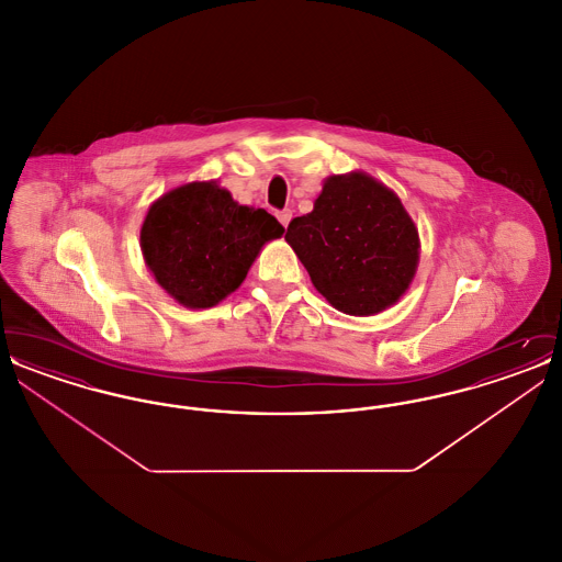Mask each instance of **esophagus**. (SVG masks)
I'll return each mask as SVG.
<instances>
[{
  "label": "esophagus",
  "instance_id": "obj_1",
  "mask_svg": "<svg viewBox=\"0 0 562 562\" xmlns=\"http://www.w3.org/2000/svg\"><path fill=\"white\" fill-rule=\"evenodd\" d=\"M291 218H293V213H291V211H282V213H278V221H280L284 227H289Z\"/></svg>",
  "mask_w": 562,
  "mask_h": 562
}]
</instances>
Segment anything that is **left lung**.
<instances>
[{
    "label": "left lung",
    "instance_id": "obj_1",
    "mask_svg": "<svg viewBox=\"0 0 562 562\" xmlns=\"http://www.w3.org/2000/svg\"><path fill=\"white\" fill-rule=\"evenodd\" d=\"M284 238L316 291L349 316L394 305L419 263V232L401 198L360 170L328 177L314 211L293 218Z\"/></svg>",
    "mask_w": 562,
    "mask_h": 562
}]
</instances>
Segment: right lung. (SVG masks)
<instances>
[{
	"label": "right lung",
	"instance_id": "right-lung-1",
	"mask_svg": "<svg viewBox=\"0 0 562 562\" xmlns=\"http://www.w3.org/2000/svg\"><path fill=\"white\" fill-rule=\"evenodd\" d=\"M284 234L263 209L241 206L216 181H193L158 198L140 227V250L175 301L206 310L234 293L259 250Z\"/></svg>",
	"mask_w": 562,
	"mask_h": 562
}]
</instances>
